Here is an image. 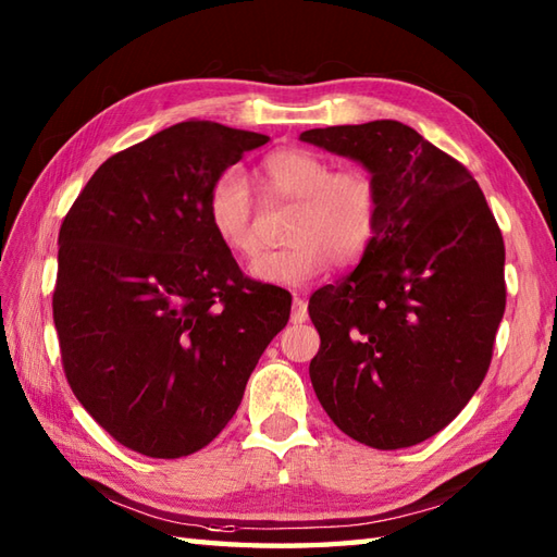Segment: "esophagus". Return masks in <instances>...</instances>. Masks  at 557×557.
<instances>
[{
  "mask_svg": "<svg viewBox=\"0 0 557 557\" xmlns=\"http://www.w3.org/2000/svg\"><path fill=\"white\" fill-rule=\"evenodd\" d=\"M309 318V304L301 294H294V309H292V323H304Z\"/></svg>",
  "mask_w": 557,
  "mask_h": 557,
  "instance_id": "1",
  "label": "esophagus"
}]
</instances>
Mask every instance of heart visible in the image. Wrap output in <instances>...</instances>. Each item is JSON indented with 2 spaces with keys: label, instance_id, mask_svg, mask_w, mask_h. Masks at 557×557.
Returning a JSON list of instances; mask_svg holds the SVG:
<instances>
[{
  "label": "heart",
  "instance_id": "obj_1",
  "mask_svg": "<svg viewBox=\"0 0 557 557\" xmlns=\"http://www.w3.org/2000/svg\"><path fill=\"white\" fill-rule=\"evenodd\" d=\"M270 198L294 200L285 239L277 251L253 258L251 277L275 287H301L330 265L347 268L366 253L381 222V191L357 168L333 170L309 148H277L258 164ZM206 212L210 230L234 256L256 251V203L242 172L227 170L210 184Z\"/></svg>",
  "mask_w": 557,
  "mask_h": 557
}]
</instances>
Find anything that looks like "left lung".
I'll return each instance as SVG.
<instances>
[{
  "label": "left lung",
  "mask_w": 557,
  "mask_h": 557,
  "mask_svg": "<svg viewBox=\"0 0 557 557\" xmlns=\"http://www.w3.org/2000/svg\"><path fill=\"white\" fill-rule=\"evenodd\" d=\"M301 140L361 162L381 191L371 246L309 315L311 383L342 433L375 449L423 443L488 373L505 313V244L465 164L393 120Z\"/></svg>",
  "instance_id": "obj_1"
}]
</instances>
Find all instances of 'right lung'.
<instances>
[{"label":"right lung","mask_w":557,"mask_h":557,"mask_svg":"<svg viewBox=\"0 0 557 557\" xmlns=\"http://www.w3.org/2000/svg\"><path fill=\"white\" fill-rule=\"evenodd\" d=\"M268 136L182 122L104 160L59 230L66 381L116 443L198 453L242 405L292 294L246 277L210 230V184Z\"/></svg>","instance_id":"add662e5"}]
</instances>
